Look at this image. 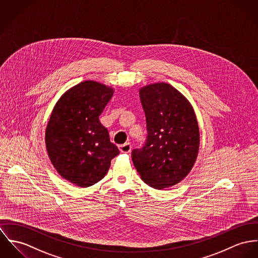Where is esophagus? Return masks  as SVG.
<instances>
[{
    "label": "esophagus",
    "instance_id": "1",
    "mask_svg": "<svg viewBox=\"0 0 258 258\" xmlns=\"http://www.w3.org/2000/svg\"><path fill=\"white\" fill-rule=\"evenodd\" d=\"M118 148L121 153H128L132 150V145H131V143H126L120 145Z\"/></svg>",
    "mask_w": 258,
    "mask_h": 258
}]
</instances>
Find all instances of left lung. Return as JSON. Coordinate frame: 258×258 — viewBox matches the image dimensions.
<instances>
[{
    "label": "left lung",
    "mask_w": 258,
    "mask_h": 258,
    "mask_svg": "<svg viewBox=\"0 0 258 258\" xmlns=\"http://www.w3.org/2000/svg\"><path fill=\"white\" fill-rule=\"evenodd\" d=\"M147 141L133 150V162L148 186L162 190L180 183L192 170L200 147V131L193 106L167 83L140 88Z\"/></svg>",
    "instance_id": "left-lung-1"
}]
</instances>
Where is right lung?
I'll list each match as a JSON object with an SVG mask.
<instances>
[{"instance_id": "obj_1", "label": "right lung", "mask_w": 258, "mask_h": 258, "mask_svg": "<svg viewBox=\"0 0 258 258\" xmlns=\"http://www.w3.org/2000/svg\"><path fill=\"white\" fill-rule=\"evenodd\" d=\"M115 89L87 80L58 99L45 130V145L58 174L79 187L102 180L118 149L100 122Z\"/></svg>"}]
</instances>
